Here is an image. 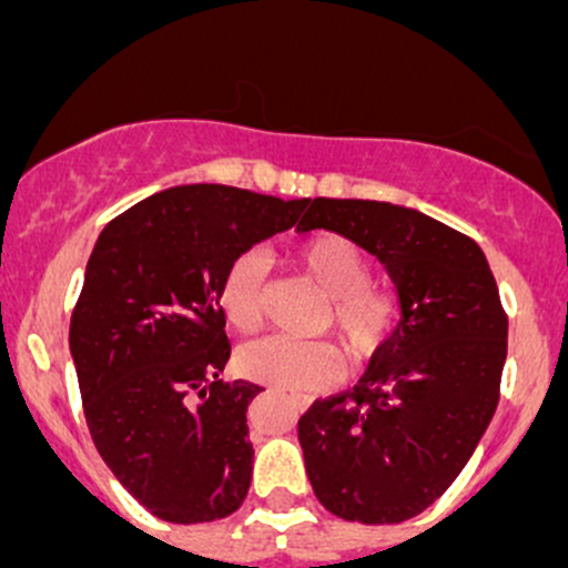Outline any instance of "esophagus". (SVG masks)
<instances>
[{"mask_svg":"<svg viewBox=\"0 0 568 568\" xmlns=\"http://www.w3.org/2000/svg\"><path fill=\"white\" fill-rule=\"evenodd\" d=\"M288 400H291V406H294V409H300V412H305L307 406H311V395L288 393Z\"/></svg>","mask_w":568,"mask_h":568,"instance_id":"34e87169","label":"esophagus"}]
</instances>
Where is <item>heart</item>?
Returning <instances> with one entry per match:
<instances>
[{"instance_id": "b5f03b06", "label": "heart", "mask_w": 568, "mask_h": 568, "mask_svg": "<svg viewBox=\"0 0 568 568\" xmlns=\"http://www.w3.org/2000/svg\"><path fill=\"white\" fill-rule=\"evenodd\" d=\"M294 261L326 291L324 326L335 329L343 352L363 365L390 346L404 305L390 283L371 277L368 252L341 233H313L296 244ZM216 302L227 324L250 335L263 324L266 263L257 252H239L225 266ZM239 368L252 382L288 390H324L337 379L341 354L329 341L263 337L239 352Z\"/></svg>"}]
</instances>
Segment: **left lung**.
I'll use <instances>...</instances> for the list:
<instances>
[{
  "instance_id": "left-lung-1",
  "label": "left lung",
  "mask_w": 568,
  "mask_h": 568,
  "mask_svg": "<svg viewBox=\"0 0 568 568\" xmlns=\"http://www.w3.org/2000/svg\"><path fill=\"white\" fill-rule=\"evenodd\" d=\"M300 227L379 257L404 305L363 379L300 417L307 478L346 523H404L454 484L500 400L508 316L495 274L473 239L404 205L316 197Z\"/></svg>"
}]
</instances>
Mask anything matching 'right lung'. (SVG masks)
<instances>
[{
  "label": "right lung",
  "mask_w": 568,
  "mask_h": 568,
  "mask_svg": "<svg viewBox=\"0 0 568 568\" xmlns=\"http://www.w3.org/2000/svg\"><path fill=\"white\" fill-rule=\"evenodd\" d=\"M307 203L192 183L131 205L95 242L68 335L84 420L114 478L164 523H214L247 497V406L263 387L220 379L231 343L216 288Z\"/></svg>",
  "instance_id": "add662e5"
}]
</instances>
